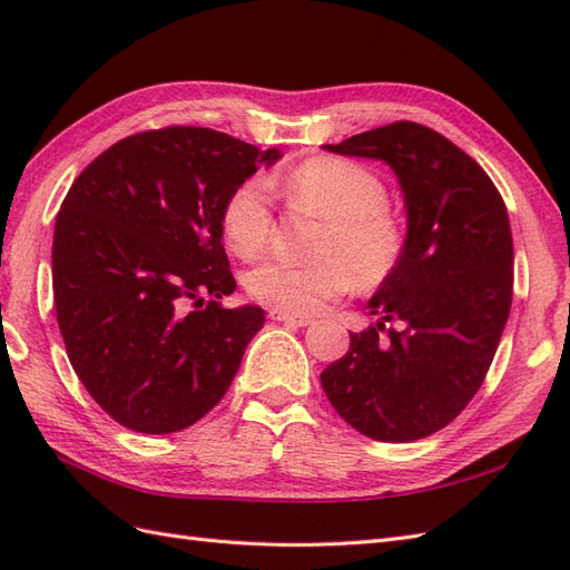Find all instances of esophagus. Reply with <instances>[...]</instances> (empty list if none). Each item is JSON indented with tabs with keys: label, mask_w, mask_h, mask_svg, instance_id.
Returning a JSON list of instances; mask_svg holds the SVG:
<instances>
[{
	"label": "esophagus",
	"mask_w": 570,
	"mask_h": 570,
	"mask_svg": "<svg viewBox=\"0 0 570 570\" xmlns=\"http://www.w3.org/2000/svg\"><path fill=\"white\" fill-rule=\"evenodd\" d=\"M269 317H272V321H276V323H288V325H298V327L311 325V315L291 313V311H282V308H272Z\"/></svg>",
	"instance_id": "esophagus-1"
}]
</instances>
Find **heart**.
<instances>
[{"label": "heart", "mask_w": 570, "mask_h": 570, "mask_svg": "<svg viewBox=\"0 0 570 570\" xmlns=\"http://www.w3.org/2000/svg\"><path fill=\"white\" fill-rule=\"evenodd\" d=\"M272 191L321 218L323 230L315 243L317 259L267 257L245 274V288L255 301L313 313L347 294L352 284L374 291L399 269L405 230L386 204V184L374 169L330 155L308 157L284 177L237 184L220 210L223 235L235 255L253 259L267 247L274 230Z\"/></svg>", "instance_id": "b5f03b06"}]
</instances>
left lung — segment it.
Instances as JSON below:
<instances>
[{"label":"left lung","instance_id":"obj_1","mask_svg":"<svg viewBox=\"0 0 570 570\" xmlns=\"http://www.w3.org/2000/svg\"><path fill=\"white\" fill-rule=\"evenodd\" d=\"M325 148L393 167L407 235L399 269L368 301L381 321L350 333L323 391L356 432L415 442L446 428L491 368L512 303L508 208L483 167L428 126L395 121Z\"/></svg>","mask_w":570,"mask_h":570}]
</instances>
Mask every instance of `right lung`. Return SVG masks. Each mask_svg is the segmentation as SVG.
<instances>
[{"label": "right lung", "instance_id": "add662e5", "mask_svg": "<svg viewBox=\"0 0 570 570\" xmlns=\"http://www.w3.org/2000/svg\"><path fill=\"white\" fill-rule=\"evenodd\" d=\"M279 150L196 126L128 136L91 160L52 235V298L68 360L118 425L169 434L214 407L262 325L235 291L225 198Z\"/></svg>", "mask_w": 570, "mask_h": 570}]
</instances>
